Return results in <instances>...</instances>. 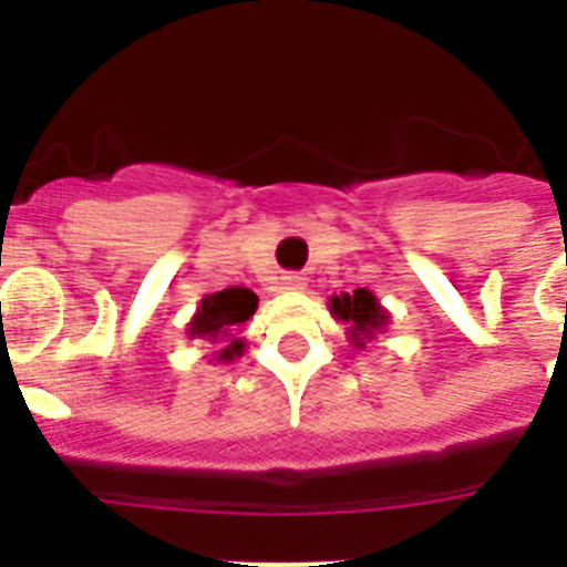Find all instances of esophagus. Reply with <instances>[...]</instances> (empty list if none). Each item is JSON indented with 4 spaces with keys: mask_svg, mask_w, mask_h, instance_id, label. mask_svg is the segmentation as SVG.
Segmentation results:
<instances>
[{
    "mask_svg": "<svg viewBox=\"0 0 567 567\" xmlns=\"http://www.w3.org/2000/svg\"><path fill=\"white\" fill-rule=\"evenodd\" d=\"M280 289H284V292H303V289H307V278L298 272L280 275Z\"/></svg>",
    "mask_w": 567,
    "mask_h": 567,
    "instance_id": "obj_1",
    "label": "esophagus"
}]
</instances>
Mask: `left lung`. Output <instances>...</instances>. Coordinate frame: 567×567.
I'll list each match as a JSON object with an SVG mask.
<instances>
[{
	"label": "left lung",
	"mask_w": 567,
	"mask_h": 567,
	"mask_svg": "<svg viewBox=\"0 0 567 567\" xmlns=\"http://www.w3.org/2000/svg\"><path fill=\"white\" fill-rule=\"evenodd\" d=\"M329 312L334 320L346 323V338L354 349H365V343H372L378 334L385 332L389 327V309L380 307L378 295L372 289H354V292H340L329 298Z\"/></svg>",
	"instance_id": "1"
}]
</instances>
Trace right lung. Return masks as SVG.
Returning <instances> with one entry per match:
<instances>
[{"instance_id":"1","label":"right lung","mask_w":567,"mask_h":567,"mask_svg":"<svg viewBox=\"0 0 567 567\" xmlns=\"http://www.w3.org/2000/svg\"><path fill=\"white\" fill-rule=\"evenodd\" d=\"M258 309V295L247 287H229L221 292L204 295L198 309H195L193 320L187 323V338L189 340H207V343H224L215 360L218 363H229V360L244 354V338H235L240 327Z\"/></svg>"}]
</instances>
